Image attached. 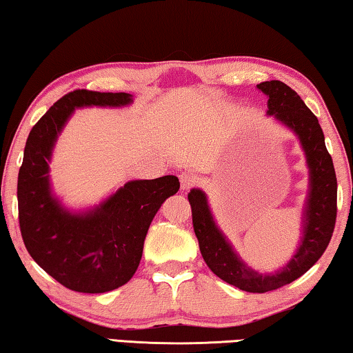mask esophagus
I'll return each instance as SVG.
<instances>
[{"mask_svg": "<svg viewBox=\"0 0 353 353\" xmlns=\"http://www.w3.org/2000/svg\"><path fill=\"white\" fill-rule=\"evenodd\" d=\"M179 179H181V188L182 190H190L196 183V177L191 174V172H182V174L179 176Z\"/></svg>", "mask_w": 353, "mask_h": 353, "instance_id": "1", "label": "esophagus"}]
</instances>
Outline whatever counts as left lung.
Listing matches in <instances>:
<instances>
[{
	"mask_svg": "<svg viewBox=\"0 0 353 353\" xmlns=\"http://www.w3.org/2000/svg\"><path fill=\"white\" fill-rule=\"evenodd\" d=\"M256 88L268 97V115H272L297 135L307 157L310 190L302 216V238L296 254L277 272H256L238 256L218 229L204 191L193 188L188 193V201L201 254L213 274L243 291L268 292L294 282L325 252L336 223L338 183L321 124L301 97L280 81L261 82Z\"/></svg>",
	"mask_w": 353,
	"mask_h": 353,
	"instance_id": "8db88e82",
	"label": "left lung"
}]
</instances>
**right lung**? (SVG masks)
<instances>
[{"label": "right lung", "mask_w": 353, "mask_h": 353, "mask_svg": "<svg viewBox=\"0 0 353 353\" xmlns=\"http://www.w3.org/2000/svg\"><path fill=\"white\" fill-rule=\"evenodd\" d=\"M130 103L129 93L70 92L50 107L26 140L17 183L23 241L41 270L77 292H107L132 279L155 213L181 187L176 176L130 181L82 213L63 208L52 194L48 163L74 109Z\"/></svg>", "instance_id": "obj_1"}]
</instances>
